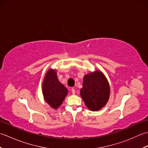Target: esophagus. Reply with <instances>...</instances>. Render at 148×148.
<instances>
[{
    "instance_id": "34e87169",
    "label": "esophagus",
    "mask_w": 148,
    "mask_h": 148,
    "mask_svg": "<svg viewBox=\"0 0 148 148\" xmlns=\"http://www.w3.org/2000/svg\"><path fill=\"white\" fill-rule=\"evenodd\" d=\"M71 92H72V93L73 94V95H74L75 93H76V92H75V89L74 88H71Z\"/></svg>"
}]
</instances>
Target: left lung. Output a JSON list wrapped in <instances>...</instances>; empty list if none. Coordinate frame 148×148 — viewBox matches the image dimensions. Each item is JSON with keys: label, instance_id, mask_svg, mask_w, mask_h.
Returning <instances> with one entry per match:
<instances>
[{"label": "left lung", "instance_id": "8db88e82", "mask_svg": "<svg viewBox=\"0 0 148 148\" xmlns=\"http://www.w3.org/2000/svg\"><path fill=\"white\" fill-rule=\"evenodd\" d=\"M80 95L90 111H97L103 108L110 97V85L105 75L98 70L86 74Z\"/></svg>", "mask_w": 148, "mask_h": 148}]
</instances>
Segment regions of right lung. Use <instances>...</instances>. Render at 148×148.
<instances>
[{
    "mask_svg": "<svg viewBox=\"0 0 148 148\" xmlns=\"http://www.w3.org/2000/svg\"><path fill=\"white\" fill-rule=\"evenodd\" d=\"M44 99L54 109H57L68 94V90L57 78L56 70L49 69L44 78L42 86Z\"/></svg>",
    "mask_w": 148,
    "mask_h": 148,
    "instance_id": "add662e5",
    "label": "right lung"
}]
</instances>
